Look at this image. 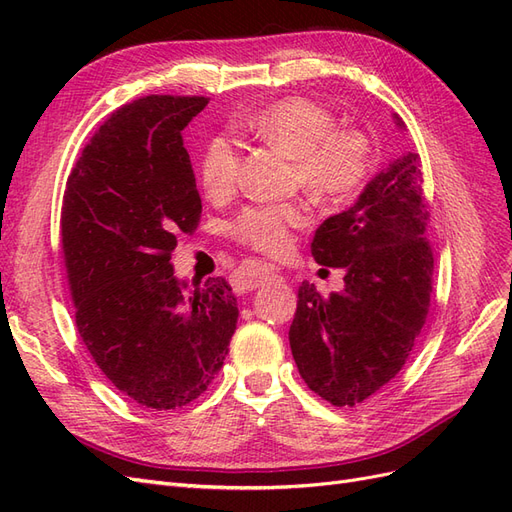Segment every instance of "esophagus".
<instances>
[{"instance_id":"1","label":"esophagus","mask_w":512,"mask_h":512,"mask_svg":"<svg viewBox=\"0 0 512 512\" xmlns=\"http://www.w3.org/2000/svg\"><path fill=\"white\" fill-rule=\"evenodd\" d=\"M273 282H284L282 273L277 271L275 267H262V269H260V273L254 277L252 288H260V286H265V284H273Z\"/></svg>"}]
</instances>
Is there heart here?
<instances>
[{
	"label": "heart",
	"mask_w": 512,
	"mask_h": 512,
	"mask_svg": "<svg viewBox=\"0 0 512 512\" xmlns=\"http://www.w3.org/2000/svg\"><path fill=\"white\" fill-rule=\"evenodd\" d=\"M237 130L284 151L294 162V183L320 203H344L359 192L371 168V145L356 130H335V117L305 98H286L239 119ZM241 153L228 136H213L200 158V183L211 198H226L237 188ZM303 207L269 205L243 211L232 237L265 254H280L290 243V228L303 222Z\"/></svg>",
	"instance_id": "obj_1"
}]
</instances>
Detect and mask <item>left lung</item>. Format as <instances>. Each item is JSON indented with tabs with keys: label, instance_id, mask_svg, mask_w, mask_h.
Returning a JSON list of instances; mask_svg holds the SVG:
<instances>
[{
	"label": "left lung",
	"instance_id": "left-lung-1",
	"mask_svg": "<svg viewBox=\"0 0 512 512\" xmlns=\"http://www.w3.org/2000/svg\"><path fill=\"white\" fill-rule=\"evenodd\" d=\"M421 183L418 153H401L314 235L312 256L344 269L346 286L322 297L303 282L288 339L305 384L333 406L361 404L393 380L425 324L433 254Z\"/></svg>",
	"mask_w": 512,
	"mask_h": 512
}]
</instances>
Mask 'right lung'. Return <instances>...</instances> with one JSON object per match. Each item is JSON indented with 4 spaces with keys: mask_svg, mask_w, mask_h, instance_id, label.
I'll return each instance as SVG.
<instances>
[{
    "mask_svg": "<svg viewBox=\"0 0 512 512\" xmlns=\"http://www.w3.org/2000/svg\"><path fill=\"white\" fill-rule=\"evenodd\" d=\"M207 104L147 96L121 106L83 149L61 207L76 329L104 376L151 410L205 393L237 329L226 280L188 288L170 265L177 235L203 211L181 132Z\"/></svg>",
    "mask_w": 512,
    "mask_h": 512,
    "instance_id": "right-lung-1",
    "label": "right lung"
}]
</instances>
